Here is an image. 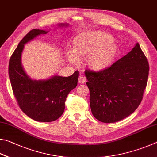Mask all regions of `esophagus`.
Listing matches in <instances>:
<instances>
[{
  "instance_id": "1",
  "label": "esophagus",
  "mask_w": 157,
  "mask_h": 157,
  "mask_svg": "<svg viewBox=\"0 0 157 157\" xmlns=\"http://www.w3.org/2000/svg\"><path fill=\"white\" fill-rule=\"evenodd\" d=\"M78 82L79 83H85L86 82V76L83 75H81L78 78Z\"/></svg>"
}]
</instances>
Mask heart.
Here are the masks:
<instances>
[{
  "label": "heart",
  "instance_id": "1",
  "mask_svg": "<svg viewBox=\"0 0 157 157\" xmlns=\"http://www.w3.org/2000/svg\"><path fill=\"white\" fill-rule=\"evenodd\" d=\"M117 51V44L110 35L103 32H92L76 41L75 55H71L70 60L74 64H78L79 59L88 60L92 67L101 69L111 63Z\"/></svg>",
  "mask_w": 157,
  "mask_h": 157
}]
</instances>
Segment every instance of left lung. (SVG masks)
I'll return each mask as SVG.
<instances>
[{
    "instance_id": "1",
    "label": "left lung",
    "mask_w": 157,
    "mask_h": 157,
    "mask_svg": "<svg viewBox=\"0 0 157 157\" xmlns=\"http://www.w3.org/2000/svg\"><path fill=\"white\" fill-rule=\"evenodd\" d=\"M85 71L93 116L111 123L128 117L140 105L147 83L149 63L137 43L110 67Z\"/></svg>"
}]
</instances>
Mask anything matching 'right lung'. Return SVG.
I'll return each instance as SVG.
<instances>
[{
	"label": "right lung",
	"mask_w": 157,
	"mask_h": 157,
	"mask_svg": "<svg viewBox=\"0 0 157 157\" xmlns=\"http://www.w3.org/2000/svg\"><path fill=\"white\" fill-rule=\"evenodd\" d=\"M67 27L68 24H60ZM48 32L32 29L18 43L10 57L9 76L18 106L33 120L52 122L61 116L65 109V101L71 90L78 83V71L67 77L54 76L47 80H32L27 75L21 64V54L25 44L38 36Z\"/></svg>",
	"instance_id": "obj_1"
}]
</instances>
